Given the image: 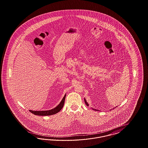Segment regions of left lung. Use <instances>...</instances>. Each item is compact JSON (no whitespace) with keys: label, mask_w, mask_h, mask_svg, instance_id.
I'll return each mask as SVG.
<instances>
[{"label":"left lung","mask_w":148,"mask_h":148,"mask_svg":"<svg viewBox=\"0 0 148 148\" xmlns=\"http://www.w3.org/2000/svg\"><path fill=\"white\" fill-rule=\"evenodd\" d=\"M84 101H85V104H86V106H89V104H88V103H87V102H86V100H85V99H84ZM94 109V110H97V109Z\"/></svg>","instance_id":"8db88e82"}]
</instances>
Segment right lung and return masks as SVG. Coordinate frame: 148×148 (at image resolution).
Wrapping results in <instances>:
<instances>
[{
  "label": "right lung",
  "mask_w": 148,
  "mask_h": 148,
  "mask_svg": "<svg viewBox=\"0 0 148 148\" xmlns=\"http://www.w3.org/2000/svg\"><path fill=\"white\" fill-rule=\"evenodd\" d=\"M66 97V94L64 95L63 98L62 99V101L59 103L58 106H56L55 108L49 110H44V111H34V110H29L30 112H31L34 115H39V116H47V115H51L53 114H56L57 113L59 112L61 109L63 108L64 102H65V99Z\"/></svg>",
  "instance_id": "add662e5"
}]
</instances>
